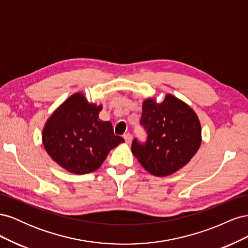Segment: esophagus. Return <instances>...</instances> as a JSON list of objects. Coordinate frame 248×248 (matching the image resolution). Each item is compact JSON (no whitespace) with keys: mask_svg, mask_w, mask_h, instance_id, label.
<instances>
[{"mask_svg":"<svg viewBox=\"0 0 248 248\" xmlns=\"http://www.w3.org/2000/svg\"><path fill=\"white\" fill-rule=\"evenodd\" d=\"M124 140L127 144H130V142L132 141V136L130 133H126V134H124Z\"/></svg>","mask_w":248,"mask_h":248,"instance_id":"34e87169","label":"esophagus"}]
</instances>
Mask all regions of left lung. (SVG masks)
Returning <instances> with one entry per match:
<instances>
[{
  "mask_svg": "<svg viewBox=\"0 0 248 248\" xmlns=\"http://www.w3.org/2000/svg\"><path fill=\"white\" fill-rule=\"evenodd\" d=\"M140 125L147 132V140L134 139L131 151L154 176L174 174L190 161L201 146L202 128L197 114L170 94L161 103L153 98L144 101Z\"/></svg>",
  "mask_w": 248,
  "mask_h": 248,
  "instance_id": "obj_1",
  "label": "left lung"
}]
</instances>
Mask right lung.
I'll return each mask as SVG.
<instances>
[{
  "label": "right lung",
  "mask_w": 248,
  "mask_h": 248,
  "mask_svg": "<svg viewBox=\"0 0 248 248\" xmlns=\"http://www.w3.org/2000/svg\"><path fill=\"white\" fill-rule=\"evenodd\" d=\"M102 106L89 103L76 93L48 118L42 131L44 149L51 159L72 174L99 169L111 149L124 141L115 136L110 122L101 121Z\"/></svg>",
  "instance_id": "right-lung-1"
}]
</instances>
